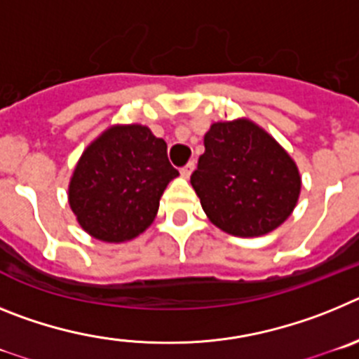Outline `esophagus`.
<instances>
[{"mask_svg":"<svg viewBox=\"0 0 359 359\" xmlns=\"http://www.w3.org/2000/svg\"><path fill=\"white\" fill-rule=\"evenodd\" d=\"M194 169H196V163H194V161H189V163H187L185 167H183V169L180 170V172H182V177H187V180H189L190 174L194 172Z\"/></svg>","mask_w":359,"mask_h":359,"instance_id":"1","label":"esophagus"}]
</instances>
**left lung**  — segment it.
Returning <instances> with one entry per match:
<instances>
[{
  "label": "left lung",
  "instance_id": "8db88e82",
  "mask_svg": "<svg viewBox=\"0 0 359 359\" xmlns=\"http://www.w3.org/2000/svg\"><path fill=\"white\" fill-rule=\"evenodd\" d=\"M190 183L212 223L237 237L280 226L302 187L293 158L248 118L212 123Z\"/></svg>",
  "mask_w": 359,
  "mask_h": 359
}]
</instances>
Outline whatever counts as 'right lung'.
Returning a JSON list of instances; mask_svg holds the SVG:
<instances>
[{
    "instance_id": "obj_1",
    "label": "right lung",
    "mask_w": 359,
    "mask_h": 359,
    "mask_svg": "<svg viewBox=\"0 0 359 359\" xmlns=\"http://www.w3.org/2000/svg\"><path fill=\"white\" fill-rule=\"evenodd\" d=\"M180 176L167 144L151 129L111 126L75 165L68 201L82 230L104 243L131 241L147 230L169 182Z\"/></svg>"
}]
</instances>
